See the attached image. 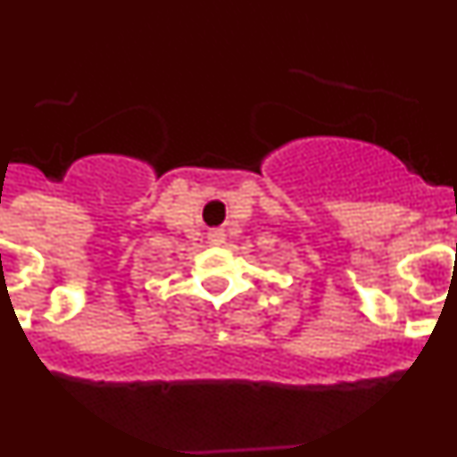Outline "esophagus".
Masks as SVG:
<instances>
[{
  "instance_id": "34e87169",
  "label": "esophagus",
  "mask_w": 457,
  "mask_h": 457,
  "mask_svg": "<svg viewBox=\"0 0 457 457\" xmlns=\"http://www.w3.org/2000/svg\"><path fill=\"white\" fill-rule=\"evenodd\" d=\"M224 240H226V236H224V231H221V228H215V231L208 233V242H210V245H215V247H220Z\"/></svg>"
}]
</instances>
